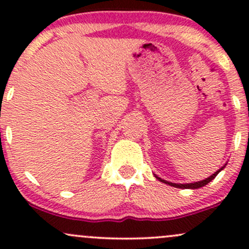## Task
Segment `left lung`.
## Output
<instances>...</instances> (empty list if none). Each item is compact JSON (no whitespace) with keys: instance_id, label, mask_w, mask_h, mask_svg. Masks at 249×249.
I'll return each mask as SVG.
<instances>
[{"instance_id":"obj_1","label":"left lung","mask_w":249,"mask_h":249,"mask_svg":"<svg viewBox=\"0 0 249 249\" xmlns=\"http://www.w3.org/2000/svg\"><path fill=\"white\" fill-rule=\"evenodd\" d=\"M226 165H227V162H226V164H225L224 166H222L221 168H219V170L216 171V172H214V173L212 174V176H210V177H208V178L204 179V180H200V181H196V182H190V184H176V182H171V181H167V180H164V179L159 178V177H158V176H156V174H154V177H156V178L158 179L159 181L164 182V184H167V185H170V186H173V187H177V188H191V190H196V188H200V187L205 186V185H207L208 182H211V181H212V180H213L214 178H215L216 176H218L219 172H221V171L224 170Z\"/></svg>"}]
</instances>
